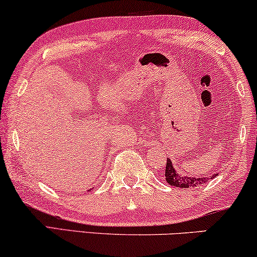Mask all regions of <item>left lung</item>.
<instances>
[{"label":"left lung","instance_id":"left-lung-1","mask_svg":"<svg viewBox=\"0 0 257 257\" xmlns=\"http://www.w3.org/2000/svg\"><path fill=\"white\" fill-rule=\"evenodd\" d=\"M218 175V173H215L211 175V178L204 177V178H194V177H188V175H183L178 173V171L173 167L171 159H167V165H166V173H165V179L171 186L180 187V188H188V187H194L198 185L206 183L209 179H213V178Z\"/></svg>","mask_w":257,"mask_h":257}]
</instances>
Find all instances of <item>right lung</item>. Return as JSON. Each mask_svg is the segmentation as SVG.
<instances>
[{
    "mask_svg": "<svg viewBox=\"0 0 257 257\" xmlns=\"http://www.w3.org/2000/svg\"><path fill=\"white\" fill-rule=\"evenodd\" d=\"M89 191H90V190H89Z\"/></svg>",
    "mask_w": 257,
    "mask_h": 257,
    "instance_id": "add662e5",
    "label": "right lung"
}]
</instances>
